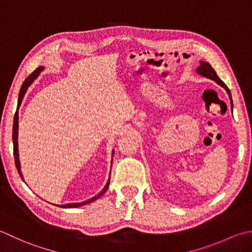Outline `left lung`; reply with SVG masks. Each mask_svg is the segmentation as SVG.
<instances>
[{"label":"left lung","mask_w":252,"mask_h":252,"mask_svg":"<svg viewBox=\"0 0 252 252\" xmlns=\"http://www.w3.org/2000/svg\"><path fill=\"white\" fill-rule=\"evenodd\" d=\"M196 73L201 75L203 77H207V78L211 79L213 81H215L218 85H220V87H223V88L226 90L227 94L229 95V100H230V105H232V110H233V100H232V94H230V91L227 88V86L225 85L222 80L219 78V76L215 73V70L213 69V67L211 65H210L208 62H204V61H200V65L197 67L196 69Z\"/></svg>","instance_id":"obj_1"}]
</instances>
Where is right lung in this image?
Wrapping results in <instances>:
<instances>
[{
    "mask_svg": "<svg viewBox=\"0 0 252 252\" xmlns=\"http://www.w3.org/2000/svg\"><path fill=\"white\" fill-rule=\"evenodd\" d=\"M44 69L43 66H40V67H38L37 69H35L33 73L30 75L28 78H26V80L23 83V86L22 88H20V91H19V95H18V104H17V107L20 106V104H22V101H23V97L26 94V91H27L28 87L32 85V81L37 78V77L39 76L40 71H42ZM13 145H14V158H15V165H16V168L17 171L19 173L20 177L23 178L24 181V177H23V174H22V171H20V163H19V155H18V112L15 113V116H14V124H13ZM113 155H114V150H113L112 152V158H113ZM113 161V160H112ZM112 161H111V166H112ZM109 185H110V178L109 181H107L106 185L104 186V188L102 189L101 192H99L96 194V196H94V198L91 199H88L86 200V201L84 202H76V203H67V204H61L58 207H61V208H65V209H69V208H78V207H81V205H85V204H88V203H91L95 201L96 199H99L102 194H104V192L107 190V188H109ZM56 205V204H54Z\"/></svg>",
    "mask_w": 252,
    "mask_h": 252,
    "instance_id": "right-lung-1",
    "label": "right lung"
}]
</instances>
